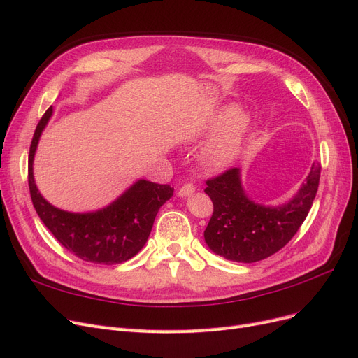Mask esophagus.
<instances>
[{
  "label": "esophagus",
  "mask_w": 358,
  "mask_h": 358,
  "mask_svg": "<svg viewBox=\"0 0 358 358\" xmlns=\"http://www.w3.org/2000/svg\"><path fill=\"white\" fill-rule=\"evenodd\" d=\"M196 191V187L192 185V183H185V185H182L180 187V189H179V192H178V196L179 197H188V196H191V194Z\"/></svg>",
  "instance_id": "obj_1"
}]
</instances>
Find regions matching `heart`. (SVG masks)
I'll use <instances>...</instances> for the list:
<instances>
[{
    "label": "heart",
    "mask_w": 358,
    "mask_h": 358,
    "mask_svg": "<svg viewBox=\"0 0 358 358\" xmlns=\"http://www.w3.org/2000/svg\"><path fill=\"white\" fill-rule=\"evenodd\" d=\"M251 128V117L237 110L234 106H225L200 129V136H210L199 152V164L204 171L218 173L225 170L241 155Z\"/></svg>",
    "instance_id": "heart-1"
}]
</instances>
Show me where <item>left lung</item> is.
<instances>
[{"label":"left lung","instance_id":"left-lung-1","mask_svg":"<svg viewBox=\"0 0 358 358\" xmlns=\"http://www.w3.org/2000/svg\"><path fill=\"white\" fill-rule=\"evenodd\" d=\"M321 166L313 162L306 180L289 201L264 206L249 199L242 187L241 169H230L206 182L204 192L213 215L204 241L216 255L237 263H255L278 252L297 233L312 208Z\"/></svg>","mask_w":358,"mask_h":358}]
</instances>
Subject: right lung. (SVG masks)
I'll list each match as a JSON object with an SVG mask.
<instances>
[{
  "mask_svg": "<svg viewBox=\"0 0 358 358\" xmlns=\"http://www.w3.org/2000/svg\"><path fill=\"white\" fill-rule=\"evenodd\" d=\"M53 115L49 107L32 137L28 158V185L36 212L57 241L83 262L119 264L133 258L148 241L159 208L171 196L170 185L140 179L103 209L73 213L55 208L38 192L34 155L43 129Z\"/></svg>",
  "mask_w": 358,
  "mask_h": 358,
  "instance_id": "1",
  "label": "right lung"
}]
</instances>
